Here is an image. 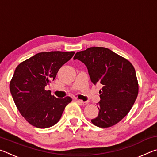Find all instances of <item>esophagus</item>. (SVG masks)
<instances>
[{
	"label": "esophagus",
	"instance_id": "1",
	"mask_svg": "<svg viewBox=\"0 0 157 157\" xmlns=\"http://www.w3.org/2000/svg\"><path fill=\"white\" fill-rule=\"evenodd\" d=\"M77 101H78V102H79V104L82 105H86L88 104V102H84V101L79 100H78Z\"/></svg>",
	"mask_w": 157,
	"mask_h": 157
}]
</instances>
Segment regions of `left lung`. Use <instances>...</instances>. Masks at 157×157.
<instances>
[{
    "label": "left lung",
    "instance_id": "left-lung-1",
    "mask_svg": "<svg viewBox=\"0 0 157 157\" xmlns=\"http://www.w3.org/2000/svg\"><path fill=\"white\" fill-rule=\"evenodd\" d=\"M73 59L86 66L93 84L102 86L99 91V113L91 123L107 128L120 122L131 110L139 94L134 66L125 58L104 47L78 52Z\"/></svg>",
    "mask_w": 157,
    "mask_h": 157
}]
</instances>
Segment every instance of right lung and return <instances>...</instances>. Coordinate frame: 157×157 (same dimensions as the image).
Returning <instances> with one entry per match:
<instances>
[{"instance_id": "1", "label": "right lung", "mask_w": 157, "mask_h": 157, "mask_svg": "<svg viewBox=\"0 0 157 157\" xmlns=\"http://www.w3.org/2000/svg\"><path fill=\"white\" fill-rule=\"evenodd\" d=\"M75 52L37 53L18 64L10 81V89L18 110L29 123L37 128L55 125L62 117L70 97L57 98L45 86L54 80L59 69Z\"/></svg>"}]
</instances>
